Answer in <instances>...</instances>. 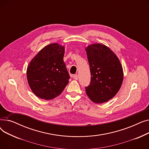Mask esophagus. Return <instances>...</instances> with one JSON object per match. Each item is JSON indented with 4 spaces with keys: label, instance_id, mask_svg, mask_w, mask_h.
<instances>
[{
    "label": "esophagus",
    "instance_id": "34e87169",
    "mask_svg": "<svg viewBox=\"0 0 149 149\" xmlns=\"http://www.w3.org/2000/svg\"><path fill=\"white\" fill-rule=\"evenodd\" d=\"M73 79H74V80H77L78 79H79V76H78L77 75H74L73 76Z\"/></svg>",
    "mask_w": 149,
    "mask_h": 149
}]
</instances>
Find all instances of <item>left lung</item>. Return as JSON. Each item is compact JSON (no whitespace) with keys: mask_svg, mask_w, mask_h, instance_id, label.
I'll return each instance as SVG.
<instances>
[{"mask_svg":"<svg viewBox=\"0 0 149 149\" xmlns=\"http://www.w3.org/2000/svg\"><path fill=\"white\" fill-rule=\"evenodd\" d=\"M91 80L86 94L95 103H103L115 96L123 83V69L116 54L104 45H89L85 49Z\"/></svg>","mask_w":149,"mask_h":149,"instance_id":"obj_1","label":"left lung"}]
</instances>
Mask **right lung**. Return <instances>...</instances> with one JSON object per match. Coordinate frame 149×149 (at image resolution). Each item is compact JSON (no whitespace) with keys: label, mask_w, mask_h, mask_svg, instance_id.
<instances>
[{"label":"right lung","mask_w":149,"mask_h":149,"mask_svg":"<svg viewBox=\"0 0 149 149\" xmlns=\"http://www.w3.org/2000/svg\"><path fill=\"white\" fill-rule=\"evenodd\" d=\"M65 46L51 43L31 60L26 70L27 80L34 94L41 99L58 97L69 83V74L63 61Z\"/></svg>","instance_id":"right-lung-1"}]
</instances>
